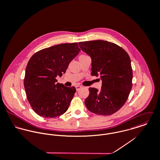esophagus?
Wrapping results in <instances>:
<instances>
[{"label": "esophagus", "instance_id": "obj_1", "mask_svg": "<svg viewBox=\"0 0 160 160\" xmlns=\"http://www.w3.org/2000/svg\"><path fill=\"white\" fill-rule=\"evenodd\" d=\"M81 88V86H76V91H79Z\"/></svg>", "mask_w": 160, "mask_h": 160}]
</instances>
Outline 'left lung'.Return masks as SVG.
I'll use <instances>...</instances> for the list:
<instances>
[{
	"label": "left lung",
	"mask_w": 160,
	"mask_h": 160,
	"mask_svg": "<svg viewBox=\"0 0 160 160\" xmlns=\"http://www.w3.org/2000/svg\"><path fill=\"white\" fill-rule=\"evenodd\" d=\"M81 50L92 60V76H100L102 88L89 89L87 108L99 115H110L126 103L132 88V70L128 53L114 43L102 40L81 42Z\"/></svg>",
	"instance_id": "1"
}]
</instances>
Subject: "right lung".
<instances>
[{
	"mask_svg": "<svg viewBox=\"0 0 160 160\" xmlns=\"http://www.w3.org/2000/svg\"><path fill=\"white\" fill-rule=\"evenodd\" d=\"M81 51L78 43L52 46L35 53L26 70L24 87L32 110L40 116L55 118L65 113L76 92L57 82L69 63Z\"/></svg>",
	"mask_w": 160,
	"mask_h": 160,
	"instance_id": "1",
	"label": "right lung"
}]
</instances>
